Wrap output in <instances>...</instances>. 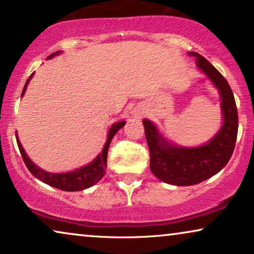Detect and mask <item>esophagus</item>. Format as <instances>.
Instances as JSON below:
<instances>
[{"label":"esophagus","mask_w":254,"mask_h":254,"mask_svg":"<svg viewBox=\"0 0 254 254\" xmlns=\"http://www.w3.org/2000/svg\"><path fill=\"white\" fill-rule=\"evenodd\" d=\"M141 114H142V113H141V112H138V111H137V112H136V111H135V116H137V117H138V116H141Z\"/></svg>","instance_id":"1"}]
</instances>
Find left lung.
Masks as SVG:
<instances>
[{"label": "left lung", "mask_w": 254, "mask_h": 254, "mask_svg": "<svg viewBox=\"0 0 254 254\" xmlns=\"http://www.w3.org/2000/svg\"><path fill=\"white\" fill-rule=\"evenodd\" d=\"M196 67L218 90L221 97L222 126L207 143L182 147L163 136L152 121L144 119L145 138L150 151V170L159 180L170 185L190 186L216 175L228 164L238 133V113L232 90L221 72L195 52Z\"/></svg>", "instance_id": "left-lung-1"}]
</instances>
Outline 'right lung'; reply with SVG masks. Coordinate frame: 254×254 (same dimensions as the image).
Returning a JSON list of instances; mask_svg holds the SVG:
<instances>
[{
  "mask_svg": "<svg viewBox=\"0 0 254 254\" xmlns=\"http://www.w3.org/2000/svg\"><path fill=\"white\" fill-rule=\"evenodd\" d=\"M61 52H55L52 55H50L47 59H52L54 58L55 55H59ZM34 72H32V75L27 78V81L25 83V86H24L23 92H22V97L24 96V93L26 91L27 85L31 81V78L33 77ZM126 124V121L121 120L118 121V123H114L111 128L109 129V134H107V140L104 144V148L102 152H99L97 155V157L93 159L92 162H90L89 164H86L84 166L79 169H75L72 171L69 172H64V173H53V172H47L45 170L40 169L39 166L34 164V163L31 161L29 156L24 150L22 143H20L18 135H17L16 131V140H17V144H18L20 155H22L23 161L25 163L26 168L29 169V171L32 173V175L36 177L37 179H39L40 182H43L47 185H50L52 187H55V189L62 190H67V192H76V190H83L85 189H89L99 182L100 179L103 178L104 175H105V170H106V165H107V151H109V147L111 141L114 135L117 134V131L121 129Z\"/></svg>",
  "mask_w": 254,
  "mask_h": 254,
  "instance_id": "obj_1",
  "label": "right lung"
}]
</instances>
